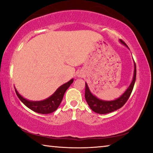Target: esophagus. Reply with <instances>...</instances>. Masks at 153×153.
I'll use <instances>...</instances> for the list:
<instances>
[{
    "instance_id": "1",
    "label": "esophagus",
    "mask_w": 153,
    "mask_h": 153,
    "mask_svg": "<svg viewBox=\"0 0 153 153\" xmlns=\"http://www.w3.org/2000/svg\"><path fill=\"white\" fill-rule=\"evenodd\" d=\"M77 76H78L79 77L83 76V72H78V74H77Z\"/></svg>"
}]
</instances>
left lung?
<instances>
[{"label": "left lung", "mask_w": 153, "mask_h": 153, "mask_svg": "<svg viewBox=\"0 0 153 153\" xmlns=\"http://www.w3.org/2000/svg\"><path fill=\"white\" fill-rule=\"evenodd\" d=\"M120 43L124 44V46L128 48V46L122 39H119ZM136 79V65L134 62V72L133 77L132 81L128 86V88L126 89V90L121 95L119 98H116L114 100H102L98 98L96 96L93 94L90 90V88L88 85V84L85 83V100L88 102V104L91 109L93 111H94L99 114H109V113L113 112L116 110L120 109L123 105L125 104L126 101L128 100L129 96H130L131 92H132L134 85H135Z\"/></svg>", "instance_id": "8db88e82"}]
</instances>
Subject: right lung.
<instances>
[{"label": "right lung", "mask_w": 153, "mask_h": 153, "mask_svg": "<svg viewBox=\"0 0 153 153\" xmlns=\"http://www.w3.org/2000/svg\"><path fill=\"white\" fill-rule=\"evenodd\" d=\"M73 79L70 80L68 82L61 85L50 97L45 100L39 101H33L26 99L18 93L16 88L15 91L18 97L22 101L23 104L26 105L28 108H29L30 109H31L32 111L38 113V114H48L53 113L57 109L61 102L62 101L65 91L68 90L70 85L73 83Z\"/></svg>", "instance_id": "obj_1"}]
</instances>
